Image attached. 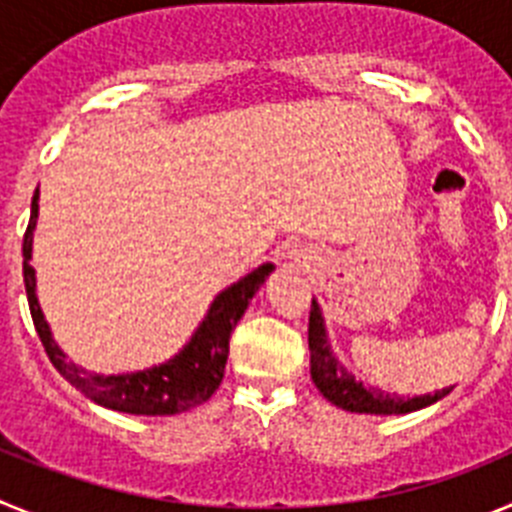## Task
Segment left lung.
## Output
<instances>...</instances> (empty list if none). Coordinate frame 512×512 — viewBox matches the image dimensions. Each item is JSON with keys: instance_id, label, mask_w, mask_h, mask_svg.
Returning a JSON list of instances; mask_svg holds the SVG:
<instances>
[{"instance_id": "1", "label": "left lung", "mask_w": 512, "mask_h": 512, "mask_svg": "<svg viewBox=\"0 0 512 512\" xmlns=\"http://www.w3.org/2000/svg\"><path fill=\"white\" fill-rule=\"evenodd\" d=\"M307 343H310V374L320 395L336 408L348 410V413H366V415H405L423 410L433 402L443 400L449 395L451 387L438 390L433 395H415L400 397L395 392H382L372 384H364L348 372L346 366L338 361L330 346L328 330H325L323 310L318 300H312L310 307V328H307Z\"/></svg>"}]
</instances>
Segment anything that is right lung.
<instances>
[{
	"mask_svg": "<svg viewBox=\"0 0 512 512\" xmlns=\"http://www.w3.org/2000/svg\"><path fill=\"white\" fill-rule=\"evenodd\" d=\"M40 192L35 189L33 205H30V223L22 241V274H25V292L30 302V315H33L35 330L45 346V354L51 359L63 377L74 384L81 395H87L97 405L117 410V413L130 415H176L197 408L212 397V392L220 387L225 374V361H228V341L243 312L251 305L253 295L259 292L266 282L274 264H261L243 279L225 287L215 300L210 302V310L197 325L187 343L179 348V354L166 359L164 364L148 366L140 372L122 374H97L87 372L84 366L74 364L63 354L51 333V325L40 310L38 292H35V269L30 266L33 259V233L38 225V205Z\"/></svg>",
	"mask_w": 512,
	"mask_h": 512,
	"instance_id": "right-lung-1",
	"label": "right lung"
}]
</instances>
